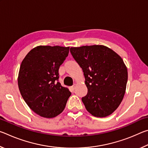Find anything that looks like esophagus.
Instances as JSON below:
<instances>
[{"mask_svg": "<svg viewBox=\"0 0 148 148\" xmlns=\"http://www.w3.org/2000/svg\"><path fill=\"white\" fill-rule=\"evenodd\" d=\"M76 84H74L73 85V86H72V87H71V91H74V90L75 89V88H76Z\"/></svg>", "mask_w": 148, "mask_h": 148, "instance_id": "esophagus-1", "label": "esophagus"}]
</instances>
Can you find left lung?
<instances>
[{
	"mask_svg": "<svg viewBox=\"0 0 148 148\" xmlns=\"http://www.w3.org/2000/svg\"><path fill=\"white\" fill-rule=\"evenodd\" d=\"M70 50L83 70L88 92L82 101L87 112L97 117L111 115L126 90L128 72L122 58L103 45L72 47Z\"/></svg>",
	"mask_w": 148,
	"mask_h": 148,
	"instance_id": "left-lung-1",
	"label": "left lung"
}]
</instances>
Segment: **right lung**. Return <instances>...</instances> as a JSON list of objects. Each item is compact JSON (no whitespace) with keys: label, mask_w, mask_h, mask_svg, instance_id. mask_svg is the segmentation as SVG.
<instances>
[{"label":"right lung","mask_w":148,"mask_h":148,"mask_svg":"<svg viewBox=\"0 0 148 148\" xmlns=\"http://www.w3.org/2000/svg\"><path fill=\"white\" fill-rule=\"evenodd\" d=\"M70 47L38 46L21 62L17 77L19 89L28 106L45 118L63 111L71 92L59 79V66L68 56Z\"/></svg>","instance_id":"add662e5"}]
</instances>
